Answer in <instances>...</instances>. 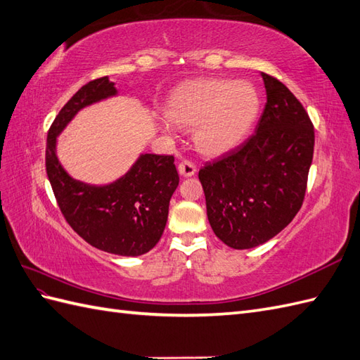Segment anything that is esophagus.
Listing matches in <instances>:
<instances>
[{"label": "esophagus", "mask_w": 360, "mask_h": 360, "mask_svg": "<svg viewBox=\"0 0 360 360\" xmlns=\"http://www.w3.org/2000/svg\"><path fill=\"white\" fill-rule=\"evenodd\" d=\"M178 172H179V174L181 176H184V178H190V176H193V174L196 173V165L191 162V161H182V162H179V165H178Z\"/></svg>", "instance_id": "obj_1"}]
</instances>
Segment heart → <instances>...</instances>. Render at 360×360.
Here are the masks:
<instances>
[{
	"label": "heart",
	"instance_id": "obj_1",
	"mask_svg": "<svg viewBox=\"0 0 360 360\" xmlns=\"http://www.w3.org/2000/svg\"><path fill=\"white\" fill-rule=\"evenodd\" d=\"M259 96L248 82L198 79L181 86L167 99L160 130L173 135V125L193 127V141L205 156H221L236 148L252 129Z\"/></svg>",
	"mask_w": 360,
	"mask_h": 360
}]
</instances>
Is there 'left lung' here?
<instances>
[{
    "instance_id": "left-lung-1",
    "label": "left lung",
    "mask_w": 360,
    "mask_h": 360,
    "mask_svg": "<svg viewBox=\"0 0 360 360\" xmlns=\"http://www.w3.org/2000/svg\"><path fill=\"white\" fill-rule=\"evenodd\" d=\"M266 104L255 135L199 170L207 218L225 245L265 244L293 221L305 196L314 130L281 81L261 72Z\"/></svg>"
}]
</instances>
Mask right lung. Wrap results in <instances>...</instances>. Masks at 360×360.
<instances>
[{
	"instance_id": "obj_1",
	"label": "right lung",
	"mask_w": 360,
	"mask_h": 360,
	"mask_svg": "<svg viewBox=\"0 0 360 360\" xmlns=\"http://www.w3.org/2000/svg\"><path fill=\"white\" fill-rule=\"evenodd\" d=\"M108 77L82 86L58 113L47 135L46 170L65 221L103 252L135 257L161 239L172 195L179 184L174 158L139 153L122 176L108 184L75 179L58 158V136L82 108L118 96Z\"/></svg>"
}]
</instances>
